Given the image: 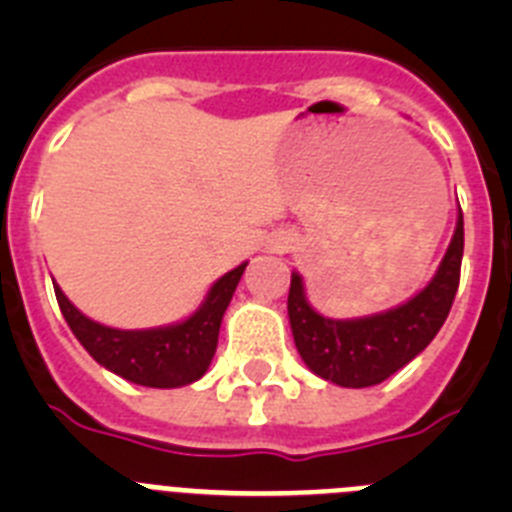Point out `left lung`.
<instances>
[{"label":"left lung","mask_w":512,"mask_h":512,"mask_svg":"<svg viewBox=\"0 0 512 512\" xmlns=\"http://www.w3.org/2000/svg\"><path fill=\"white\" fill-rule=\"evenodd\" d=\"M464 256V215L459 210L454 238L436 277L405 305L356 320H330L312 310L300 274H292L287 297L295 346L310 372L341 387H372L410 364L436 338L449 318L459 289Z\"/></svg>","instance_id":"8db88e82"}]
</instances>
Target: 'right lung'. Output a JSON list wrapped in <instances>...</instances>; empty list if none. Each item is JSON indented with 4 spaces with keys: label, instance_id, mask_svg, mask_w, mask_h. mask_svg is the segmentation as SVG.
Listing matches in <instances>:
<instances>
[{
    "label": "right lung",
    "instance_id": "1",
    "mask_svg": "<svg viewBox=\"0 0 512 512\" xmlns=\"http://www.w3.org/2000/svg\"><path fill=\"white\" fill-rule=\"evenodd\" d=\"M246 266L248 261L217 279L200 310L187 320L151 330H117L94 323L71 305L58 284L53 289L71 333L97 364L133 384L171 390L197 382L207 372L215 356L220 323Z\"/></svg>",
    "mask_w": 512,
    "mask_h": 512
}]
</instances>
